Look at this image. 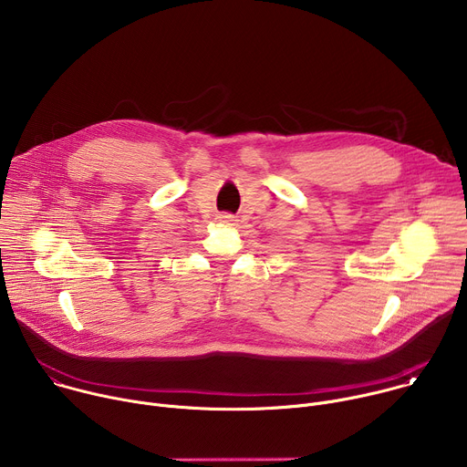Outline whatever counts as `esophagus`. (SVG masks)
I'll return each mask as SVG.
<instances>
[{
	"mask_svg": "<svg viewBox=\"0 0 467 467\" xmlns=\"http://www.w3.org/2000/svg\"><path fill=\"white\" fill-rule=\"evenodd\" d=\"M220 222H222V223H225V225H234V222H236V220H234V216H233V214H222V216H220Z\"/></svg>",
	"mask_w": 467,
	"mask_h": 467,
	"instance_id": "esophagus-1",
	"label": "esophagus"
}]
</instances>
